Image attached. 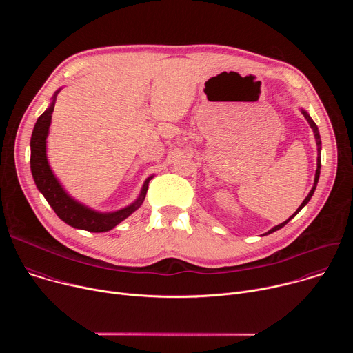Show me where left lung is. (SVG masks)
<instances>
[{
	"label": "left lung",
	"mask_w": 353,
	"mask_h": 353,
	"mask_svg": "<svg viewBox=\"0 0 353 353\" xmlns=\"http://www.w3.org/2000/svg\"><path fill=\"white\" fill-rule=\"evenodd\" d=\"M301 113H303V116L306 117V120L309 121V124H310V127L313 128V132H314V137H316V142H317V150H319V158H317V170H316V179H314V185H313V188H312V191L309 192V195L305 198V201H303V203H301V205L297 208V211L288 219V221H285L283 223H281V225H278V226H275V228H272L268 233H265V234H270V233H272V232H275V230H279L281 228H283L301 208H303L307 203H309V201H310V198L313 196V194H314V190H316V187H317V183H319V177H320V169H321V157H320V154H321V138H320V132H319V127L316 125V123L313 121V119L307 114V112H305V110H301Z\"/></svg>",
	"instance_id": "8db88e82"
}]
</instances>
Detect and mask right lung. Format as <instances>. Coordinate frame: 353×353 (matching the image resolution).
I'll list each match as a JSON object with an SVG mask.
<instances>
[{
    "label": "right lung",
    "mask_w": 353,
    "mask_h": 353,
    "mask_svg": "<svg viewBox=\"0 0 353 353\" xmlns=\"http://www.w3.org/2000/svg\"><path fill=\"white\" fill-rule=\"evenodd\" d=\"M54 100H56V94H54ZM54 100L53 103L50 105V108L37 119L32 132V138H30V170H32L33 180L36 183V187L44 195L47 203L54 210L57 216L65 223H68L70 226L77 229H83L88 232H94V233L108 232L142 205L148 191V183L152 177H149L145 181L142 191L135 203L117 212L100 214L77 203V201L72 199L64 191L61 184L57 181L52 169L48 166L47 157H46V138L48 134L50 121H52V114L54 110Z\"/></svg>",
    "instance_id": "add662e5"
}]
</instances>
